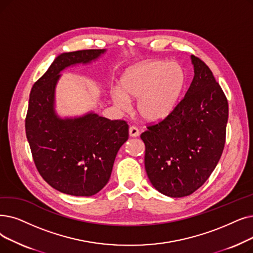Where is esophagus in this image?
Instances as JSON below:
<instances>
[{"label": "esophagus", "mask_w": 253, "mask_h": 253, "mask_svg": "<svg viewBox=\"0 0 253 253\" xmlns=\"http://www.w3.org/2000/svg\"><path fill=\"white\" fill-rule=\"evenodd\" d=\"M129 134L132 137H136L139 135V130L136 126H130L129 128Z\"/></svg>", "instance_id": "obj_1"}]
</instances>
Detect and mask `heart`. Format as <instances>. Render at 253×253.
Instances as JSON below:
<instances>
[{
  "mask_svg": "<svg viewBox=\"0 0 253 253\" xmlns=\"http://www.w3.org/2000/svg\"><path fill=\"white\" fill-rule=\"evenodd\" d=\"M185 84V73L177 63L148 61L126 70L120 90L113 91L115 104L125 109L128 99H138L137 112L150 122L167 118L177 104Z\"/></svg>",
  "mask_w": 253,
  "mask_h": 253,
  "instance_id": "b5f03b06",
  "label": "heart"
}]
</instances>
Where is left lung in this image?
Wrapping results in <instances>:
<instances>
[{"label":"left lung","mask_w":253,"mask_h":253,"mask_svg":"<svg viewBox=\"0 0 253 253\" xmlns=\"http://www.w3.org/2000/svg\"><path fill=\"white\" fill-rule=\"evenodd\" d=\"M194 76L172 112L147 124L145 168L150 182L170 197L193 193L209 179L224 149L228 103L212 71L191 56Z\"/></svg>","instance_id":"left-lung-1"}]
</instances>
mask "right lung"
Returning <instances> with one entry per match:
<instances>
[{"mask_svg":"<svg viewBox=\"0 0 253 253\" xmlns=\"http://www.w3.org/2000/svg\"><path fill=\"white\" fill-rule=\"evenodd\" d=\"M102 52L104 49H84L60 54L30 93L25 125L36 169L52 188L74 196H91L104 187L117 153L128 139L129 126L124 120L96 114L62 120L53 111L59 73Z\"/></svg>","mask_w":253,"mask_h":253,"instance_id":"right-lung-1","label":"right lung"}]
</instances>
